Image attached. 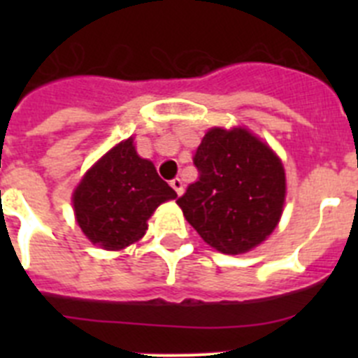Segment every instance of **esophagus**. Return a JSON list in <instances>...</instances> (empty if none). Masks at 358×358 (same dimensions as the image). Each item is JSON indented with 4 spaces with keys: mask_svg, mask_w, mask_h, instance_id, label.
<instances>
[{
    "mask_svg": "<svg viewBox=\"0 0 358 358\" xmlns=\"http://www.w3.org/2000/svg\"><path fill=\"white\" fill-rule=\"evenodd\" d=\"M170 186H172V188L176 189L177 195H182V192H185V185H182V181H181V179H179V177L172 179V181H170Z\"/></svg>",
    "mask_w": 358,
    "mask_h": 358,
    "instance_id": "obj_1",
    "label": "esophagus"
}]
</instances>
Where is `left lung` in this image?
<instances>
[{"label": "left lung", "instance_id": "8db88e82", "mask_svg": "<svg viewBox=\"0 0 358 358\" xmlns=\"http://www.w3.org/2000/svg\"><path fill=\"white\" fill-rule=\"evenodd\" d=\"M197 181L177 199L201 238L240 255L276 227L285 201L281 161L245 129H211L194 156Z\"/></svg>", "mask_w": 358, "mask_h": 358}]
</instances>
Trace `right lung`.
<instances>
[{"label": "right lung", "instance_id": "right-lung-1", "mask_svg": "<svg viewBox=\"0 0 358 358\" xmlns=\"http://www.w3.org/2000/svg\"><path fill=\"white\" fill-rule=\"evenodd\" d=\"M176 197L154 164L136 154L129 138L85 173L73 194V206L84 235L116 251L140 240L154 210Z\"/></svg>", "mask_w": 358, "mask_h": 358}]
</instances>
